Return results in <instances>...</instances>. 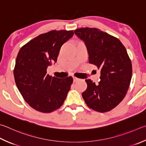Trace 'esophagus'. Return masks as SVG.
I'll use <instances>...</instances> for the list:
<instances>
[{
	"mask_svg": "<svg viewBox=\"0 0 146 146\" xmlns=\"http://www.w3.org/2000/svg\"><path fill=\"white\" fill-rule=\"evenodd\" d=\"M78 80H79V78H76V77H73V82H77Z\"/></svg>",
	"mask_w": 146,
	"mask_h": 146,
	"instance_id": "obj_1",
	"label": "esophagus"
}]
</instances>
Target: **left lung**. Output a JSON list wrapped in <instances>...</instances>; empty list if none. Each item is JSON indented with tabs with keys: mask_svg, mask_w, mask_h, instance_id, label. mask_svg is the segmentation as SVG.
Instances as JSON below:
<instances>
[{
	"mask_svg": "<svg viewBox=\"0 0 146 146\" xmlns=\"http://www.w3.org/2000/svg\"><path fill=\"white\" fill-rule=\"evenodd\" d=\"M75 34L86 44L89 62L100 70L98 85L86 80L82 97L89 108L99 112L110 111L125 97L130 84L132 64L119 39L96 28H80Z\"/></svg>",
	"mask_w": 146,
	"mask_h": 146,
	"instance_id": "left-lung-1",
	"label": "left lung"
}]
</instances>
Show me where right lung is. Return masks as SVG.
<instances>
[{
    "label": "right lung",
    "mask_w": 146,
    "mask_h": 146,
    "mask_svg": "<svg viewBox=\"0 0 146 146\" xmlns=\"http://www.w3.org/2000/svg\"><path fill=\"white\" fill-rule=\"evenodd\" d=\"M73 31H52L23 45L17 55L13 73L23 99L39 112L50 113L62 105L73 78L50 76L46 70L56 62L60 48L73 36Z\"/></svg>",
    "instance_id": "1"
}]
</instances>
